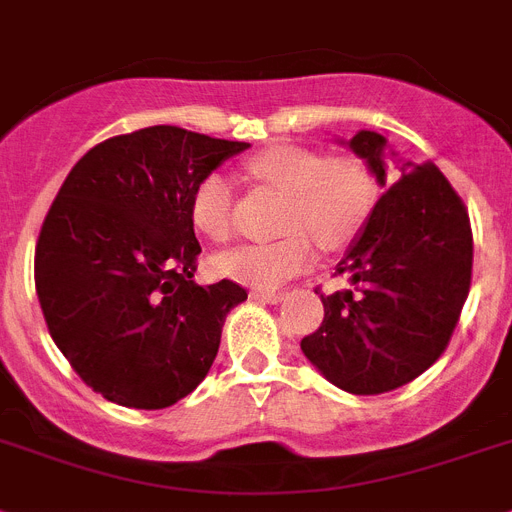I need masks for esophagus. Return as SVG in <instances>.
I'll list each match as a JSON object with an SVG mask.
<instances>
[{"label": "esophagus", "mask_w": 512, "mask_h": 512, "mask_svg": "<svg viewBox=\"0 0 512 512\" xmlns=\"http://www.w3.org/2000/svg\"><path fill=\"white\" fill-rule=\"evenodd\" d=\"M252 299L263 304H278L283 299L281 291H265V289H252Z\"/></svg>", "instance_id": "34e87169"}]
</instances>
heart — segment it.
I'll return each instance as SVG.
<instances>
[{"instance_id":"1","label":"heart","mask_w":512,"mask_h":512,"mask_svg":"<svg viewBox=\"0 0 512 512\" xmlns=\"http://www.w3.org/2000/svg\"><path fill=\"white\" fill-rule=\"evenodd\" d=\"M249 176L281 195V229L289 231L276 242L244 244L216 260L221 276L273 289L289 281L315 260V242L325 252L349 247L364 229L375 182L354 156H325L302 145H273L247 158ZM195 229L210 242H229L234 234V190L223 174H208L197 182L190 200Z\"/></svg>"}]
</instances>
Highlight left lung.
<instances>
[{
  "label": "left lung",
  "instance_id": "1",
  "mask_svg": "<svg viewBox=\"0 0 512 512\" xmlns=\"http://www.w3.org/2000/svg\"><path fill=\"white\" fill-rule=\"evenodd\" d=\"M349 145L380 187H391L336 268L354 289L320 294L325 317L302 351L346 393L380 395L409 385L448 349L471 289L474 236L461 195L435 163L388 169L385 137L369 130Z\"/></svg>",
  "mask_w": 512,
  "mask_h": 512
}]
</instances>
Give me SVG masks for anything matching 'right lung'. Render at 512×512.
I'll return each mask as SVG.
<instances>
[{
    "label": "right lung",
    "instance_id": "right-lung-1",
    "mask_svg": "<svg viewBox=\"0 0 512 512\" xmlns=\"http://www.w3.org/2000/svg\"><path fill=\"white\" fill-rule=\"evenodd\" d=\"M247 148L158 124L103 140L64 179L38 234V302L64 359L106 401L166 409L208 375L247 291L195 283L190 200Z\"/></svg>",
    "mask_w": 512,
    "mask_h": 512
}]
</instances>
